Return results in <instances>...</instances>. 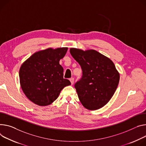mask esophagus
<instances>
[{"label": "esophagus", "mask_w": 146, "mask_h": 146, "mask_svg": "<svg viewBox=\"0 0 146 146\" xmlns=\"http://www.w3.org/2000/svg\"><path fill=\"white\" fill-rule=\"evenodd\" d=\"M74 78L73 77H72V78H70V82H71V84H73V83H74Z\"/></svg>", "instance_id": "esophagus-1"}]
</instances>
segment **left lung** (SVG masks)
Segmentation results:
<instances>
[{"label":"left lung","mask_w":146,"mask_h":146,"mask_svg":"<svg viewBox=\"0 0 146 146\" xmlns=\"http://www.w3.org/2000/svg\"><path fill=\"white\" fill-rule=\"evenodd\" d=\"M70 53L83 72L74 84L79 100L87 110L102 108L111 99L119 84L120 77L114 63L95 50L70 48Z\"/></svg>","instance_id":"1"}]
</instances>
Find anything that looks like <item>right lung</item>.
Masks as SVG:
<instances>
[{
	"label": "right lung",
	"mask_w": 146,
	"mask_h": 146,
	"mask_svg": "<svg viewBox=\"0 0 146 146\" xmlns=\"http://www.w3.org/2000/svg\"><path fill=\"white\" fill-rule=\"evenodd\" d=\"M68 48H48L35 52L21 65L19 71L21 87L31 101L46 106L58 97L61 90L71 84L63 78V69L59 60Z\"/></svg>",
	"instance_id": "add662e5"
}]
</instances>
